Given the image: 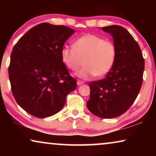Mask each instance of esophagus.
<instances>
[{
    "label": "esophagus",
    "instance_id": "esophagus-1",
    "mask_svg": "<svg viewBox=\"0 0 156 156\" xmlns=\"http://www.w3.org/2000/svg\"><path fill=\"white\" fill-rule=\"evenodd\" d=\"M76 83H77V85H81V84H84V82H82V81L78 80L77 82H76Z\"/></svg>",
    "mask_w": 156,
    "mask_h": 156
}]
</instances>
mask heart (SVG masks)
<instances>
[{"mask_svg":"<svg viewBox=\"0 0 156 156\" xmlns=\"http://www.w3.org/2000/svg\"><path fill=\"white\" fill-rule=\"evenodd\" d=\"M60 55L64 65L72 71H76L84 62L85 66L76 75L88 80L96 75L104 76L111 71L116 51L111 41L93 34H86L74 41V47H63Z\"/></svg>","mask_w":156,"mask_h":156,"instance_id":"heart-1","label":"heart"}]
</instances>
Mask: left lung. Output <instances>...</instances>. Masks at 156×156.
Segmentation results:
<instances>
[{
    "label": "left lung",
    "instance_id": "left-lung-1",
    "mask_svg": "<svg viewBox=\"0 0 156 156\" xmlns=\"http://www.w3.org/2000/svg\"><path fill=\"white\" fill-rule=\"evenodd\" d=\"M112 35L116 48L114 65L105 78L89 83V112L102 119L116 118L133 104L142 86L144 59L138 42L119 25L101 27Z\"/></svg>",
    "mask_w": 156,
    "mask_h": 156
}]
</instances>
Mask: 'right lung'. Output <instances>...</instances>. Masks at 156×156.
Here are the masks:
<instances>
[{"instance_id":"obj_1","label":"right lung","mask_w":156,"mask_h":156,"mask_svg":"<svg viewBox=\"0 0 156 156\" xmlns=\"http://www.w3.org/2000/svg\"><path fill=\"white\" fill-rule=\"evenodd\" d=\"M73 29L43 23L29 30L16 44L8 74L12 95L25 112L37 118L57 114L76 88L61 59V50Z\"/></svg>"}]
</instances>
